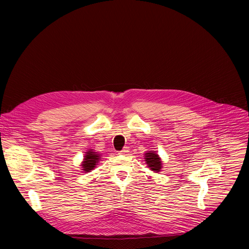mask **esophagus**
<instances>
[{
    "label": "esophagus",
    "mask_w": 249,
    "mask_h": 249,
    "mask_svg": "<svg viewBox=\"0 0 249 249\" xmlns=\"http://www.w3.org/2000/svg\"><path fill=\"white\" fill-rule=\"evenodd\" d=\"M128 152H129V147H124L121 151H119V154L120 155H126V154H128Z\"/></svg>",
    "instance_id": "obj_1"
}]
</instances>
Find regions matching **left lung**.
<instances>
[{
    "instance_id": "left-lung-1",
    "label": "left lung",
    "mask_w": 249,
    "mask_h": 249,
    "mask_svg": "<svg viewBox=\"0 0 249 249\" xmlns=\"http://www.w3.org/2000/svg\"><path fill=\"white\" fill-rule=\"evenodd\" d=\"M144 158H145L144 160L146 161V164L148 165V167L151 169V171H153L155 173L160 172L161 166H162V161L158 153L154 151H147L145 153Z\"/></svg>"
}]
</instances>
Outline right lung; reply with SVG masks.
<instances>
[{
	"instance_id": "1",
	"label": "right lung",
	"mask_w": 249,
	"mask_h": 249,
	"mask_svg": "<svg viewBox=\"0 0 249 249\" xmlns=\"http://www.w3.org/2000/svg\"><path fill=\"white\" fill-rule=\"evenodd\" d=\"M100 159H101L100 154H98L97 152H94L91 149L87 151L81 165L83 166V171L85 173H89L90 171H93V169L96 167V165L98 164Z\"/></svg>"
}]
</instances>
